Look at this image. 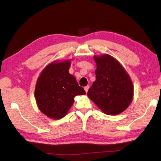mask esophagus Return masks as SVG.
Here are the masks:
<instances>
[{
  "instance_id": "esophagus-1",
  "label": "esophagus",
  "mask_w": 161,
  "mask_h": 161,
  "mask_svg": "<svg viewBox=\"0 0 161 161\" xmlns=\"http://www.w3.org/2000/svg\"><path fill=\"white\" fill-rule=\"evenodd\" d=\"M89 88H90V86H89V85H87V86H85V87H84L85 92H87V91H88V90H89Z\"/></svg>"
}]
</instances>
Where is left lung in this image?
<instances>
[{
  "mask_svg": "<svg viewBox=\"0 0 161 161\" xmlns=\"http://www.w3.org/2000/svg\"><path fill=\"white\" fill-rule=\"evenodd\" d=\"M96 80L87 96L103 112L117 115L125 110L133 98L134 87L129 75L112 56H95Z\"/></svg>",
  "mask_w": 161,
  "mask_h": 161,
  "instance_id": "left-lung-1",
  "label": "left lung"
}]
</instances>
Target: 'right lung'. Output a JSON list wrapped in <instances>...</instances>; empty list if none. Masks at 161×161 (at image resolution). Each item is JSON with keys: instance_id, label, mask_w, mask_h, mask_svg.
<instances>
[{"instance_id": "obj_1", "label": "right lung", "mask_w": 161, "mask_h": 161, "mask_svg": "<svg viewBox=\"0 0 161 161\" xmlns=\"http://www.w3.org/2000/svg\"><path fill=\"white\" fill-rule=\"evenodd\" d=\"M71 63L53 62L43 69L36 85L35 97L38 108L53 119L64 117L74 102V97L86 94L76 78L69 73Z\"/></svg>"}]
</instances>
